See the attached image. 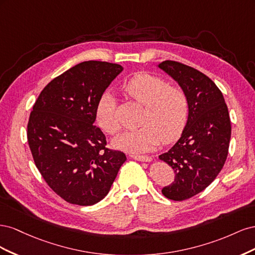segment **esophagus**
Wrapping results in <instances>:
<instances>
[{
  "mask_svg": "<svg viewBox=\"0 0 255 255\" xmlns=\"http://www.w3.org/2000/svg\"><path fill=\"white\" fill-rule=\"evenodd\" d=\"M129 157H132L136 160H140V161H151L152 157L148 155H139V154H129Z\"/></svg>",
  "mask_w": 255,
  "mask_h": 255,
  "instance_id": "1",
  "label": "esophagus"
}]
</instances>
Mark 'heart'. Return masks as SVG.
I'll use <instances>...</instances> for the list:
<instances>
[{
    "mask_svg": "<svg viewBox=\"0 0 255 255\" xmlns=\"http://www.w3.org/2000/svg\"><path fill=\"white\" fill-rule=\"evenodd\" d=\"M127 98L144 106L140 128L128 129L117 136L116 148L128 152L148 151L159 142L168 143L179 138L189 116V98L181 86L169 85L161 76L141 72L134 75L122 87ZM97 121L105 133L115 135L120 125L116 102L110 92L100 98L97 105Z\"/></svg>",
    "mask_w": 255,
    "mask_h": 255,
    "instance_id": "obj_1",
    "label": "heart"
}]
</instances>
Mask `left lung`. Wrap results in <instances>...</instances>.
<instances>
[{"label": "left lung", "mask_w": 255, "mask_h": 255, "mask_svg": "<svg viewBox=\"0 0 255 255\" xmlns=\"http://www.w3.org/2000/svg\"><path fill=\"white\" fill-rule=\"evenodd\" d=\"M158 67L189 98V116L181 138L159 155L174 172V181L161 194L183 201L203 191L221 171L229 152L231 120L220 89L204 73L174 60H165Z\"/></svg>", "instance_id": "8db88e82"}]
</instances>
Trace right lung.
<instances>
[{
  "label": "right lung",
  "mask_w": 255,
  "mask_h": 255,
  "mask_svg": "<svg viewBox=\"0 0 255 255\" xmlns=\"http://www.w3.org/2000/svg\"><path fill=\"white\" fill-rule=\"evenodd\" d=\"M123 68L89 60L52 80L30 112L27 141L35 165L65 201L88 206L109 194L126 154L107 148L97 105Z\"/></svg>",
  "instance_id": "add662e5"
}]
</instances>
